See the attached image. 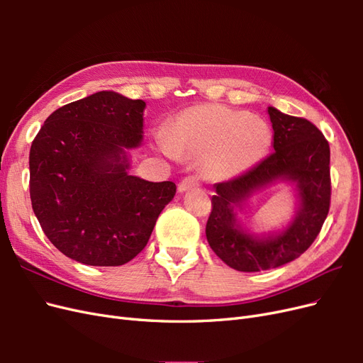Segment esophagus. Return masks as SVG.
<instances>
[{"mask_svg": "<svg viewBox=\"0 0 363 363\" xmlns=\"http://www.w3.org/2000/svg\"><path fill=\"white\" fill-rule=\"evenodd\" d=\"M200 186V179L195 177V175H189V177H184L180 184H179V191L184 192V191H189V189H195Z\"/></svg>", "mask_w": 363, "mask_h": 363, "instance_id": "34e87169", "label": "esophagus"}]
</instances>
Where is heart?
Listing matches in <instances>:
<instances>
[{
  "instance_id": "obj_1",
  "label": "heart",
  "mask_w": 363,
  "mask_h": 363,
  "mask_svg": "<svg viewBox=\"0 0 363 363\" xmlns=\"http://www.w3.org/2000/svg\"><path fill=\"white\" fill-rule=\"evenodd\" d=\"M271 140V128L260 118L223 104H196L175 116L159 145L167 155L203 157L208 175L228 179L256 167Z\"/></svg>"
}]
</instances>
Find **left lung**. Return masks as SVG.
<instances>
[{
    "label": "left lung",
    "instance_id": "1",
    "mask_svg": "<svg viewBox=\"0 0 363 363\" xmlns=\"http://www.w3.org/2000/svg\"><path fill=\"white\" fill-rule=\"evenodd\" d=\"M274 151L255 168L215 184L212 212L206 224L207 242L230 268L244 272L277 268L300 257L320 235L330 208V147L311 121L268 107ZM283 178L296 183L301 208L284 233L268 240L244 234L235 223V207L245 196Z\"/></svg>",
    "mask_w": 363,
    "mask_h": 363
}]
</instances>
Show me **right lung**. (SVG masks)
<instances>
[{
    "label": "right lung",
    "mask_w": 363,
    "mask_h": 363,
    "mask_svg": "<svg viewBox=\"0 0 363 363\" xmlns=\"http://www.w3.org/2000/svg\"><path fill=\"white\" fill-rule=\"evenodd\" d=\"M142 100L96 92L52 112L30 148L33 212L51 244L84 265L119 267L145 248L172 182L127 174L142 142Z\"/></svg>",
    "instance_id": "obj_1"
}]
</instances>
